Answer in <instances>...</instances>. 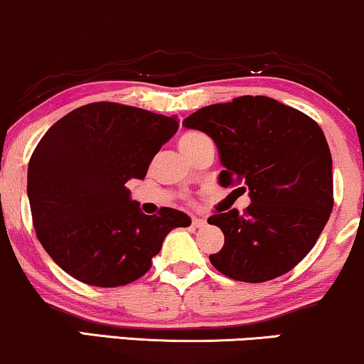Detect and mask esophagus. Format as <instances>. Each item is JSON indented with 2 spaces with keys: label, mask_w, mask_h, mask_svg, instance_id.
<instances>
[{
  "label": "esophagus",
  "mask_w": 364,
  "mask_h": 364,
  "mask_svg": "<svg viewBox=\"0 0 364 364\" xmlns=\"http://www.w3.org/2000/svg\"><path fill=\"white\" fill-rule=\"evenodd\" d=\"M191 227H193V228H203V227H206V220L198 218V216H193Z\"/></svg>",
  "instance_id": "1"
}]
</instances>
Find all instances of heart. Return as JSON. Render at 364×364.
<instances>
[{
    "instance_id": "1",
    "label": "heart",
    "mask_w": 364,
    "mask_h": 364,
    "mask_svg": "<svg viewBox=\"0 0 364 364\" xmlns=\"http://www.w3.org/2000/svg\"><path fill=\"white\" fill-rule=\"evenodd\" d=\"M205 141H208V137H206L205 134H201V132L188 131V132H185V134H181V137H179L178 144H179V149H181L183 154L190 156L191 153H195L198 146L203 144Z\"/></svg>"
}]
</instances>
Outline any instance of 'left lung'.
I'll use <instances>...</instances> for the list:
<instances>
[{"mask_svg": "<svg viewBox=\"0 0 364 364\" xmlns=\"http://www.w3.org/2000/svg\"><path fill=\"white\" fill-rule=\"evenodd\" d=\"M218 148L223 188L248 190L252 203L216 211L225 245L210 262L240 282H265L309 254L333 211V158L323 129L301 110L264 95L206 105L183 121ZM233 190V191H237Z\"/></svg>", "mask_w": 364, "mask_h": 364, "instance_id": "left-lung-1", "label": "left lung"}]
</instances>
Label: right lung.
<instances>
[{
  "label": "right lung",
  "mask_w": 364,
  "mask_h": 364,
  "mask_svg": "<svg viewBox=\"0 0 364 364\" xmlns=\"http://www.w3.org/2000/svg\"><path fill=\"white\" fill-rule=\"evenodd\" d=\"M178 119L116 102L68 112L45 132L28 164L36 237L55 264L95 287L131 284L151 269L164 237L190 227L173 208L144 215L129 179H144Z\"/></svg>",
  "instance_id": "right-lung-1"
}]
</instances>
